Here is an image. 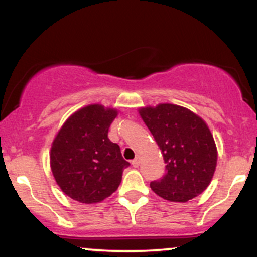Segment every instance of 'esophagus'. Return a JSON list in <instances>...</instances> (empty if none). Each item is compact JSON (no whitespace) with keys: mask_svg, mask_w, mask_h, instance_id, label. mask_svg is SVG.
Segmentation results:
<instances>
[{"mask_svg":"<svg viewBox=\"0 0 257 257\" xmlns=\"http://www.w3.org/2000/svg\"><path fill=\"white\" fill-rule=\"evenodd\" d=\"M132 164H133V167H134V168H138L139 166H140V158L137 157L135 159H133Z\"/></svg>","mask_w":257,"mask_h":257,"instance_id":"obj_1","label":"esophagus"}]
</instances>
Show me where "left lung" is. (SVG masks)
Segmentation results:
<instances>
[{
  "mask_svg": "<svg viewBox=\"0 0 257 257\" xmlns=\"http://www.w3.org/2000/svg\"><path fill=\"white\" fill-rule=\"evenodd\" d=\"M140 116L161 149L166 173L152 191L170 202L185 203L208 187L217 151L208 125L192 111L173 104L140 108Z\"/></svg>",
  "mask_w": 257,
  "mask_h": 257,
  "instance_id": "left-lung-1",
  "label": "left lung"
}]
</instances>
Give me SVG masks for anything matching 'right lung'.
Instances as JSON below:
<instances>
[{"label":"right lung","mask_w":257,"mask_h":257,"mask_svg":"<svg viewBox=\"0 0 257 257\" xmlns=\"http://www.w3.org/2000/svg\"><path fill=\"white\" fill-rule=\"evenodd\" d=\"M117 111L101 105L81 108L65 122L53 141L51 167L59 187L70 198L91 204L110 197L118 188L131 164L108 128Z\"/></svg>","instance_id":"add662e5"}]
</instances>
